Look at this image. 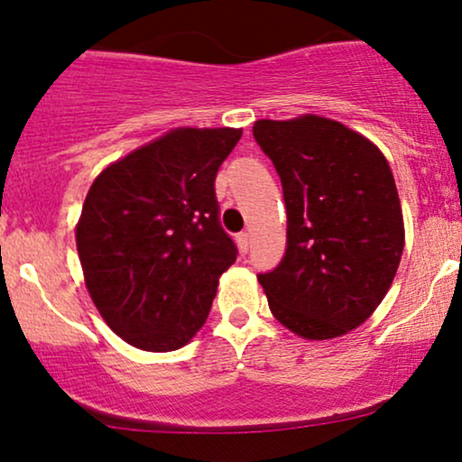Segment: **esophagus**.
Wrapping results in <instances>:
<instances>
[{"label": "esophagus", "mask_w": 462, "mask_h": 462, "mask_svg": "<svg viewBox=\"0 0 462 462\" xmlns=\"http://www.w3.org/2000/svg\"><path fill=\"white\" fill-rule=\"evenodd\" d=\"M236 243H238V247H241L243 254L249 252V235H247V232H238Z\"/></svg>", "instance_id": "1"}]
</instances>
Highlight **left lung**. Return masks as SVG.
Returning a JSON list of instances; mask_svg holds the SVG:
<instances>
[{"label": "left lung", "mask_w": 462, "mask_h": 462, "mask_svg": "<svg viewBox=\"0 0 462 462\" xmlns=\"http://www.w3.org/2000/svg\"><path fill=\"white\" fill-rule=\"evenodd\" d=\"M254 139L282 182L286 249L258 273L273 317L304 338L358 328L393 282L404 219L383 152L323 116L256 121Z\"/></svg>", "instance_id": "8db88e82"}]
</instances>
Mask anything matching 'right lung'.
I'll use <instances>...</instances> for the list:
<instances>
[{"mask_svg":"<svg viewBox=\"0 0 462 462\" xmlns=\"http://www.w3.org/2000/svg\"><path fill=\"white\" fill-rule=\"evenodd\" d=\"M241 130L180 128L95 178L76 227L87 289L130 346L171 352L204 326L238 249L215 178Z\"/></svg>","mask_w":462,"mask_h":462,"instance_id":"add662e5","label":"right lung"}]
</instances>
